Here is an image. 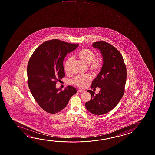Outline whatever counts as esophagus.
<instances>
[{"label":"esophagus","instance_id":"34e87169","mask_svg":"<svg viewBox=\"0 0 155 155\" xmlns=\"http://www.w3.org/2000/svg\"><path fill=\"white\" fill-rule=\"evenodd\" d=\"M78 92H79V93H83V92H85V91H84V90H81V89H79V90H78Z\"/></svg>","mask_w":155,"mask_h":155}]
</instances>
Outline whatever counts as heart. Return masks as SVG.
Returning a JSON list of instances; mask_svg holds the SVG:
<instances>
[{
    "instance_id": "1",
    "label": "heart",
    "mask_w": 155,
    "mask_h": 155,
    "mask_svg": "<svg viewBox=\"0 0 155 155\" xmlns=\"http://www.w3.org/2000/svg\"><path fill=\"white\" fill-rule=\"evenodd\" d=\"M95 52L94 50L87 48L81 49L77 54V58L82 62L88 65L89 70L95 72L99 70L102 65V58L100 57H95ZM72 61V58H69L66 60L64 65V71L68 74L70 71V66ZM91 80V77L89 74L84 76H78L74 77L72 83L79 87H86Z\"/></svg>"
}]
</instances>
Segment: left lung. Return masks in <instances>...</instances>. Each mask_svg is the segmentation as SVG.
<instances>
[{
	"label": "left lung",
	"instance_id": "left-lung-1",
	"mask_svg": "<svg viewBox=\"0 0 155 155\" xmlns=\"http://www.w3.org/2000/svg\"><path fill=\"white\" fill-rule=\"evenodd\" d=\"M102 53L103 64L92 83L91 88L99 87V94L87 90L91 98L85 103L86 109L94 115L105 114L114 109L124 93L127 68L122 54L110 44L100 41L92 44Z\"/></svg>",
	"mask_w": 155,
	"mask_h": 155
}]
</instances>
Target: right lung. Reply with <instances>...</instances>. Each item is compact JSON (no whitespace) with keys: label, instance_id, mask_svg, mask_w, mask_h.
Returning a JSON list of instances; mask_svg holds the SVG:
<instances>
[{"label":"right lung","instance_id":"1","mask_svg":"<svg viewBox=\"0 0 155 155\" xmlns=\"http://www.w3.org/2000/svg\"><path fill=\"white\" fill-rule=\"evenodd\" d=\"M78 44L58 39L46 41L36 48L28 61V83L38 105L45 111L58 113L66 107L76 88L68 86L64 91L56 88L57 81L65 77L63 61L67 53L74 51Z\"/></svg>","mask_w":155,"mask_h":155}]
</instances>
